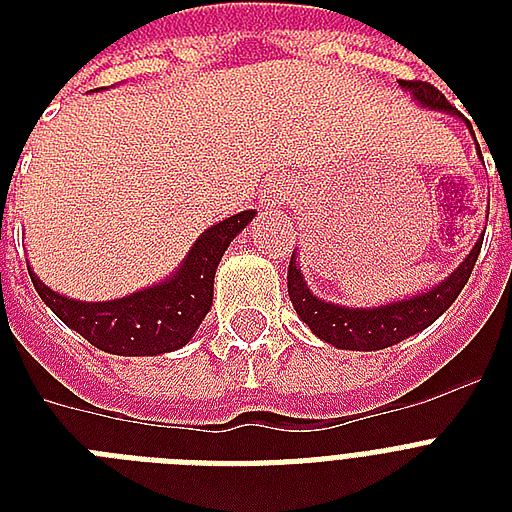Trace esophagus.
Here are the masks:
<instances>
[{"label": "esophagus", "mask_w": 512, "mask_h": 512, "mask_svg": "<svg viewBox=\"0 0 512 512\" xmlns=\"http://www.w3.org/2000/svg\"><path fill=\"white\" fill-rule=\"evenodd\" d=\"M284 201H287V191H284V185L281 183H268V188L260 193V207H263L265 212L281 207Z\"/></svg>", "instance_id": "obj_1"}]
</instances>
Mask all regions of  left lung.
Returning <instances> with one entry per match:
<instances>
[{
    "label": "left lung",
    "instance_id": "left-lung-1",
    "mask_svg": "<svg viewBox=\"0 0 512 512\" xmlns=\"http://www.w3.org/2000/svg\"><path fill=\"white\" fill-rule=\"evenodd\" d=\"M401 90L412 95L417 106L428 108V111H441V114L457 116L460 122L473 135V127L441 92L428 82H398ZM476 138V135H473ZM476 154L481 159V148L476 143ZM484 162V159H481ZM484 236L473 244L465 260L454 268L444 281H438L436 287L425 289V292H414L401 300H390V303L369 305V308H358V305H342L324 300V297L313 295L308 281H305L300 263H297V252H292V263H289V300L295 305L297 316L305 327L311 329L319 340L329 342L340 350H382L406 340V337L417 335L422 329H428L438 316H444L446 308L457 300L462 287L468 284L473 265L478 260Z\"/></svg>",
    "mask_w": 512,
    "mask_h": 512
}]
</instances>
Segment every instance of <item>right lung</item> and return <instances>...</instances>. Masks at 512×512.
Returning <instances> with one entry per match:
<instances>
[{"instance_id":"obj_1","label":"right lung","mask_w":512,"mask_h":512,"mask_svg":"<svg viewBox=\"0 0 512 512\" xmlns=\"http://www.w3.org/2000/svg\"><path fill=\"white\" fill-rule=\"evenodd\" d=\"M255 215V209H244L225 217L201 233L167 279L106 303H84L60 295L31 271V265L28 276L42 303L95 348L114 356H162L188 345L196 335L212 308L217 265Z\"/></svg>"}]
</instances>
